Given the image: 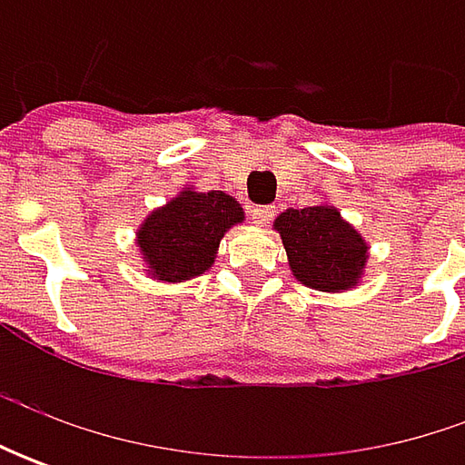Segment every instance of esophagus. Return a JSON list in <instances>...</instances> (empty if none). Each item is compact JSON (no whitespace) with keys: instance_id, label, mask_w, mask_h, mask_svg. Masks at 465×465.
I'll list each match as a JSON object with an SVG mask.
<instances>
[{"instance_id":"esophagus-1","label":"esophagus","mask_w":465,"mask_h":465,"mask_svg":"<svg viewBox=\"0 0 465 465\" xmlns=\"http://www.w3.org/2000/svg\"><path fill=\"white\" fill-rule=\"evenodd\" d=\"M274 206H253L251 209V217H253V223L259 224V227H266V224L274 220Z\"/></svg>"}]
</instances>
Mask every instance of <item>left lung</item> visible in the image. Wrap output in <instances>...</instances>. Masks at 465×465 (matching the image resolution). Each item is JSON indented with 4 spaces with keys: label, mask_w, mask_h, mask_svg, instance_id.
Masks as SVG:
<instances>
[{
    "label": "left lung",
    "mask_w": 465,
    "mask_h": 465,
    "mask_svg": "<svg viewBox=\"0 0 465 465\" xmlns=\"http://www.w3.org/2000/svg\"><path fill=\"white\" fill-rule=\"evenodd\" d=\"M274 230L287 251L292 277L318 292H347L365 277L370 245L329 202L284 209Z\"/></svg>",
    "instance_id": "8db88e82"
}]
</instances>
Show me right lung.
<instances>
[{
    "label": "right lung",
    "mask_w": 465,
    "mask_h": 465,
    "mask_svg": "<svg viewBox=\"0 0 465 465\" xmlns=\"http://www.w3.org/2000/svg\"><path fill=\"white\" fill-rule=\"evenodd\" d=\"M242 220L245 212L230 193L181 188L136 227L147 277L168 284L202 277L217 259L224 232Z\"/></svg>",
    "instance_id": "1"
}]
</instances>
